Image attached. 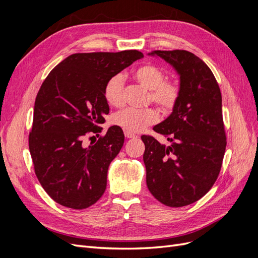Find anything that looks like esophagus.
Listing matches in <instances>:
<instances>
[{
    "label": "esophagus",
    "mask_w": 258,
    "mask_h": 258,
    "mask_svg": "<svg viewBox=\"0 0 258 258\" xmlns=\"http://www.w3.org/2000/svg\"><path fill=\"white\" fill-rule=\"evenodd\" d=\"M124 137L128 138V139H134V138H138L137 135L132 134V132H129V131H124Z\"/></svg>",
    "instance_id": "esophagus-1"
}]
</instances>
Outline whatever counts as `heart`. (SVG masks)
Masks as SVG:
<instances>
[{"label": "heart", "instance_id": "b5f03b06", "mask_svg": "<svg viewBox=\"0 0 258 258\" xmlns=\"http://www.w3.org/2000/svg\"><path fill=\"white\" fill-rule=\"evenodd\" d=\"M134 77L137 82L146 89L151 90L150 99L157 104L163 112L172 111L179 98L178 86L166 80V73L154 64L139 67ZM123 76L116 74L107 80L103 95L106 102L113 106L123 104ZM159 120L158 112L154 108H124L112 116V123L129 132H140L146 127L152 126Z\"/></svg>", "mask_w": 258, "mask_h": 258}]
</instances>
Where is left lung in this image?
I'll use <instances>...</instances> for the list:
<instances>
[{"label": "left lung", "mask_w": 258, "mask_h": 258, "mask_svg": "<svg viewBox=\"0 0 258 258\" xmlns=\"http://www.w3.org/2000/svg\"><path fill=\"white\" fill-rule=\"evenodd\" d=\"M179 75V98L173 112L154 131L170 146L142 136L146 184L161 204H194L211 189L220 174L226 150L222 95L210 68L187 50H154Z\"/></svg>", "instance_id": "obj_1"}]
</instances>
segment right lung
<instances>
[{
    "label": "right lung",
    "instance_id": "1",
    "mask_svg": "<svg viewBox=\"0 0 258 258\" xmlns=\"http://www.w3.org/2000/svg\"><path fill=\"white\" fill-rule=\"evenodd\" d=\"M141 58L138 50L73 53L43 82L29 148L37 179L57 204L82 210L104 194L108 166L121 150L123 132L112 126L95 144L85 147L83 142L99 136V124L110 112L103 95L107 80Z\"/></svg>",
    "mask_w": 258,
    "mask_h": 258
}]
</instances>
